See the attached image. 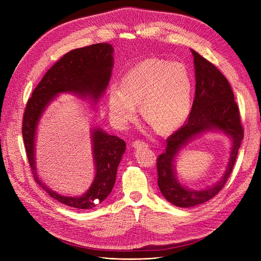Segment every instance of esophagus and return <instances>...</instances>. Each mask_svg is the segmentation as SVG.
<instances>
[{
    "label": "esophagus",
    "mask_w": 261,
    "mask_h": 261,
    "mask_svg": "<svg viewBox=\"0 0 261 261\" xmlns=\"http://www.w3.org/2000/svg\"><path fill=\"white\" fill-rule=\"evenodd\" d=\"M132 146H133L134 148H139V147L147 146V144H146L144 141H141V140H135V141L132 143Z\"/></svg>",
    "instance_id": "esophagus-1"
}]
</instances>
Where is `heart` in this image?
Returning <instances> with one entry per match:
<instances>
[{"mask_svg":"<svg viewBox=\"0 0 261 261\" xmlns=\"http://www.w3.org/2000/svg\"><path fill=\"white\" fill-rule=\"evenodd\" d=\"M192 102V81L181 63L146 59L123 76L120 88H110L109 115L115 125L126 128L140 113L160 133H169L187 120Z\"/></svg>","mask_w":261,"mask_h":261,"instance_id":"obj_1","label":"heart"}]
</instances>
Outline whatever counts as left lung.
Wrapping results in <instances>:
<instances>
[{"label": "left lung", "instance_id": "obj_1", "mask_svg": "<svg viewBox=\"0 0 261 261\" xmlns=\"http://www.w3.org/2000/svg\"><path fill=\"white\" fill-rule=\"evenodd\" d=\"M195 98L189 119L167 138L166 150L158 157V186L164 198L178 207L201 204L219 193L228 179L244 138V130L233 92L225 76L195 50ZM221 132L232 141L231 156L222 177L210 188L194 191L177 179L175 161L178 153L190 141L206 132Z\"/></svg>", "mask_w": 261, "mask_h": 261}]
</instances>
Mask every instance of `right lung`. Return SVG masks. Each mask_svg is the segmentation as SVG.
Instances as JSON below:
<instances>
[{"instance_id":"obj_1","label":"right lung","mask_w":261,"mask_h":261,"mask_svg":"<svg viewBox=\"0 0 261 261\" xmlns=\"http://www.w3.org/2000/svg\"><path fill=\"white\" fill-rule=\"evenodd\" d=\"M114 67V47L97 43L73 49L60 59L43 76L27 103L22 137L33 176L53 198L68 206L89 210L101 203L113 190L118 166L126 151V142L107 134L102 128L91 129L95 176L86 193L65 196L51 190L39 177L36 164V135L40 120L49 104L64 93H70L96 105L104 96Z\"/></svg>"}]
</instances>
